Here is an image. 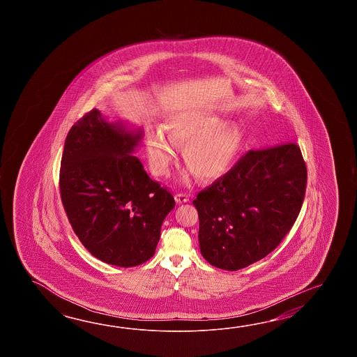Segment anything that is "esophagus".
<instances>
[{
    "mask_svg": "<svg viewBox=\"0 0 357 357\" xmlns=\"http://www.w3.org/2000/svg\"><path fill=\"white\" fill-rule=\"evenodd\" d=\"M175 200L177 204H183V203H188V202H189V195H188V194H185V192L176 194Z\"/></svg>",
    "mask_w": 357,
    "mask_h": 357,
    "instance_id": "esophagus-1",
    "label": "esophagus"
}]
</instances>
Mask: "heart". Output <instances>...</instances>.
I'll list each match as a JSON object with an SVG mask.
<instances>
[{
	"mask_svg": "<svg viewBox=\"0 0 357 357\" xmlns=\"http://www.w3.org/2000/svg\"><path fill=\"white\" fill-rule=\"evenodd\" d=\"M168 139L162 130L146 137V154L153 172L166 175L176 160V148L183 150V162L199 180L215 181L235 165L243 146L237 128L212 114H185L167 123Z\"/></svg>",
	"mask_w": 357,
	"mask_h": 357,
	"instance_id": "heart-1",
	"label": "heart"
}]
</instances>
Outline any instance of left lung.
Returning <instances> with one entry per match:
<instances>
[{"label": "left lung", "instance_id": "left-lung-1", "mask_svg": "<svg viewBox=\"0 0 357 357\" xmlns=\"http://www.w3.org/2000/svg\"><path fill=\"white\" fill-rule=\"evenodd\" d=\"M306 177L303 154L294 143L246 153L192 202L205 260L237 271L272 252L300 213Z\"/></svg>", "mask_w": 357, "mask_h": 357}]
</instances>
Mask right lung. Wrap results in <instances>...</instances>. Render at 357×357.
<instances>
[{
	"mask_svg": "<svg viewBox=\"0 0 357 357\" xmlns=\"http://www.w3.org/2000/svg\"><path fill=\"white\" fill-rule=\"evenodd\" d=\"M144 132L93 109L68 131L61 160L62 204L79 240L111 266L143 264L155 252L175 199L134 155Z\"/></svg>",
	"mask_w": 357,
	"mask_h": 357,
	"instance_id": "obj_1",
	"label": "right lung"
}]
</instances>
